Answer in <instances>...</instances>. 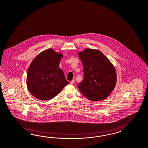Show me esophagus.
Wrapping results in <instances>:
<instances>
[{
    "label": "esophagus",
    "instance_id": "obj_1",
    "mask_svg": "<svg viewBox=\"0 0 148 148\" xmlns=\"http://www.w3.org/2000/svg\"><path fill=\"white\" fill-rule=\"evenodd\" d=\"M71 84L72 85H74V84H75V80H73L71 81Z\"/></svg>",
    "mask_w": 148,
    "mask_h": 148
}]
</instances>
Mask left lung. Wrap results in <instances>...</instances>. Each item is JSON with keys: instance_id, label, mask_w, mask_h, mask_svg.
Here are the masks:
<instances>
[{"instance_id": "8db88e82", "label": "left lung", "mask_w": 148, "mask_h": 148, "mask_svg": "<svg viewBox=\"0 0 148 148\" xmlns=\"http://www.w3.org/2000/svg\"><path fill=\"white\" fill-rule=\"evenodd\" d=\"M78 56L84 73V80L78 85L79 90L91 101L103 100L116 85V71L113 65L98 50L86 48Z\"/></svg>"}]
</instances>
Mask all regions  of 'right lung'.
Returning a JSON list of instances; mask_svg holds the SVG:
<instances>
[{
  "label": "right lung",
  "instance_id": "1",
  "mask_svg": "<svg viewBox=\"0 0 148 148\" xmlns=\"http://www.w3.org/2000/svg\"><path fill=\"white\" fill-rule=\"evenodd\" d=\"M62 54L48 49L38 54L27 70V85L36 98L49 100L54 98L69 84L59 64Z\"/></svg>",
  "mask_w": 148,
  "mask_h": 148
}]
</instances>
